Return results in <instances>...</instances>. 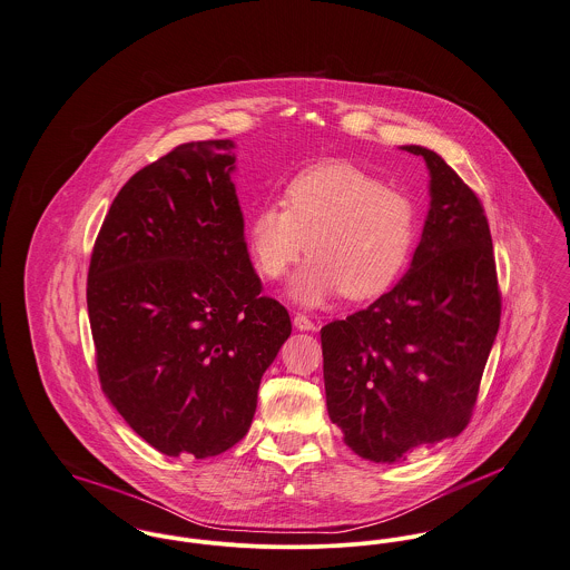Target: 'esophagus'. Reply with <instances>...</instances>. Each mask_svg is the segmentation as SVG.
Wrapping results in <instances>:
<instances>
[{
	"label": "esophagus",
	"instance_id": "34e87169",
	"mask_svg": "<svg viewBox=\"0 0 570 570\" xmlns=\"http://www.w3.org/2000/svg\"><path fill=\"white\" fill-rule=\"evenodd\" d=\"M293 323H295V327L302 330V332H315L316 330V323H313L306 315H295Z\"/></svg>",
	"mask_w": 570,
	"mask_h": 570
}]
</instances>
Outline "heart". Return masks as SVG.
I'll return each mask as SVG.
<instances>
[{
    "label": "heart",
    "instance_id": "heart-1",
    "mask_svg": "<svg viewBox=\"0 0 570 570\" xmlns=\"http://www.w3.org/2000/svg\"><path fill=\"white\" fill-rule=\"evenodd\" d=\"M417 238V207L404 190L347 164L325 161L295 175L282 205H262L247 220V247L266 279H279L306 252L291 295L321 306L343 293L372 299L402 275Z\"/></svg>",
    "mask_w": 570,
    "mask_h": 570
}]
</instances>
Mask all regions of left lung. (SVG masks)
<instances>
[{"label": "left lung", "instance_id": "1", "mask_svg": "<svg viewBox=\"0 0 570 570\" xmlns=\"http://www.w3.org/2000/svg\"><path fill=\"white\" fill-rule=\"evenodd\" d=\"M424 157L431 207L406 275L370 308L321 327L325 402L358 456L406 459L470 422L501 323L490 225L442 157Z\"/></svg>", "mask_w": 570, "mask_h": 570}]
</instances>
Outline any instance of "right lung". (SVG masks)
Listing matches in <instances>:
<instances>
[{
	"label": "right lung",
	"mask_w": 570,
	"mask_h": 570,
	"mask_svg": "<svg viewBox=\"0 0 570 570\" xmlns=\"http://www.w3.org/2000/svg\"><path fill=\"white\" fill-rule=\"evenodd\" d=\"M232 139L181 144L135 173L94 245L87 311L105 395L168 456L240 442L259 380L291 336L262 297Z\"/></svg>",
	"instance_id": "right-lung-1"
}]
</instances>
